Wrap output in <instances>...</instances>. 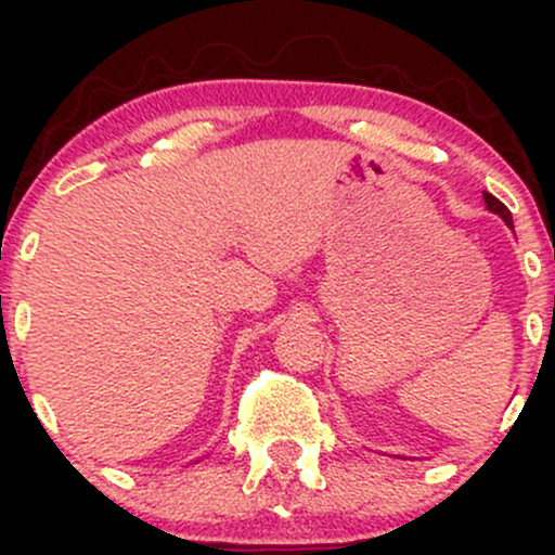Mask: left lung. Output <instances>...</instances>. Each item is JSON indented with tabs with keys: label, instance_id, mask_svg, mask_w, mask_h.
Here are the masks:
<instances>
[{
	"label": "left lung",
	"instance_id": "left-lung-1",
	"mask_svg": "<svg viewBox=\"0 0 555 555\" xmlns=\"http://www.w3.org/2000/svg\"><path fill=\"white\" fill-rule=\"evenodd\" d=\"M482 197H486V206H488V211H490V214L501 216L503 224H506V227H514V221H512V211H508V208L503 206V203L499 201V197H493L490 193H482Z\"/></svg>",
	"mask_w": 555,
	"mask_h": 555
}]
</instances>
